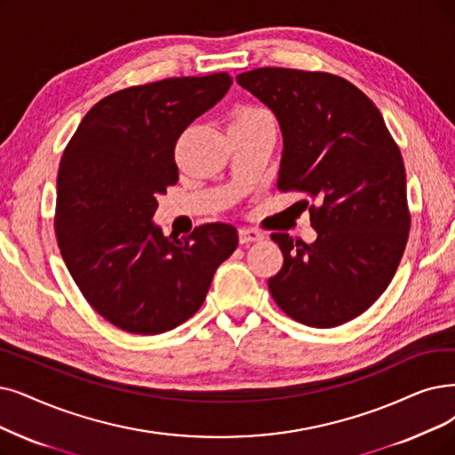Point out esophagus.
Wrapping results in <instances>:
<instances>
[{
  "mask_svg": "<svg viewBox=\"0 0 455 455\" xmlns=\"http://www.w3.org/2000/svg\"><path fill=\"white\" fill-rule=\"evenodd\" d=\"M263 239V233L258 229H251V228H241L239 229V241L241 244H250V243H258Z\"/></svg>",
  "mask_w": 455,
  "mask_h": 455,
  "instance_id": "obj_1",
  "label": "esophagus"
}]
</instances>
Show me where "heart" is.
Listing matches in <instances>:
<instances>
[{
	"label": "heart",
	"instance_id": "b5f03b06",
	"mask_svg": "<svg viewBox=\"0 0 455 455\" xmlns=\"http://www.w3.org/2000/svg\"><path fill=\"white\" fill-rule=\"evenodd\" d=\"M261 121H272L267 110L258 106H243L233 114V119L229 124H248V123H261Z\"/></svg>",
	"mask_w": 455,
	"mask_h": 455
}]
</instances>
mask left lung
Returning a JSON list of instances; mask_svg holds the SVG:
<instances>
[{
  "mask_svg": "<svg viewBox=\"0 0 455 455\" xmlns=\"http://www.w3.org/2000/svg\"><path fill=\"white\" fill-rule=\"evenodd\" d=\"M276 116L282 192H299L317 239L272 233L283 265L268 278L275 302L295 321L331 329L383 295L411 229L405 166L377 106L329 72L282 67L237 76Z\"/></svg>",
  "mask_w": 455,
  "mask_h": 455,
  "instance_id": "left-lung-1",
  "label": "left lung"
}]
</instances>
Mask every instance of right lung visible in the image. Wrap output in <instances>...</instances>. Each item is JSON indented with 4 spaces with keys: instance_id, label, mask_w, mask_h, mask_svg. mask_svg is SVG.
Instances as JSON below:
<instances>
[{
    "instance_id": "right-lung-1",
    "label": "right lung",
    "mask_w": 455,
    "mask_h": 455,
    "mask_svg": "<svg viewBox=\"0 0 455 455\" xmlns=\"http://www.w3.org/2000/svg\"><path fill=\"white\" fill-rule=\"evenodd\" d=\"M231 84L216 72L121 89L91 108L67 145L58 244L85 300L121 331L153 336L190 319L239 244L237 229L222 222L183 239L153 224L158 196L179 180V136Z\"/></svg>"
}]
</instances>
